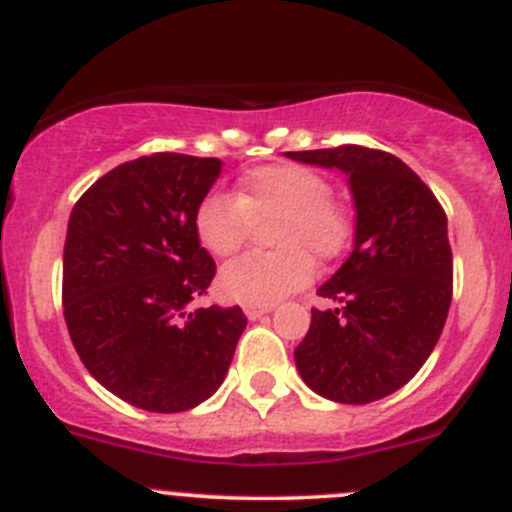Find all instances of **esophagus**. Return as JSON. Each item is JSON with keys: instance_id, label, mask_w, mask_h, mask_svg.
<instances>
[{"instance_id": "1", "label": "esophagus", "mask_w": 512, "mask_h": 512, "mask_svg": "<svg viewBox=\"0 0 512 512\" xmlns=\"http://www.w3.org/2000/svg\"><path fill=\"white\" fill-rule=\"evenodd\" d=\"M270 312H272V307H250V304L245 307V314L250 319H260V317H265V314H270Z\"/></svg>"}]
</instances>
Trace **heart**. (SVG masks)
<instances>
[{"label":"heart","mask_w":512,"mask_h":512,"mask_svg":"<svg viewBox=\"0 0 512 512\" xmlns=\"http://www.w3.org/2000/svg\"><path fill=\"white\" fill-rule=\"evenodd\" d=\"M324 175L304 165H265L245 175L235 198L210 195L195 215L198 240L210 255L230 257L252 232V223H267L272 252H250L227 262L220 289L250 307H270L299 289L312 275V257L334 260L349 240V218L332 200Z\"/></svg>","instance_id":"obj_1"}]
</instances>
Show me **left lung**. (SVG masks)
<instances>
[{
    "mask_svg": "<svg viewBox=\"0 0 512 512\" xmlns=\"http://www.w3.org/2000/svg\"><path fill=\"white\" fill-rule=\"evenodd\" d=\"M285 156L342 170L356 210L352 255L317 289L339 307L312 309L294 364L314 394L371 404L414 379L443 332L453 294L446 213L391 153L339 146Z\"/></svg>",
    "mask_w": 512,
    "mask_h": 512,
    "instance_id": "obj_1",
    "label": "left lung"
}]
</instances>
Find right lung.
<instances>
[{"label":"right lung","mask_w":512,"mask_h":512,"mask_svg":"<svg viewBox=\"0 0 512 512\" xmlns=\"http://www.w3.org/2000/svg\"><path fill=\"white\" fill-rule=\"evenodd\" d=\"M218 158L153 153L98 178L74 205L64 245V317L89 374L143 411L178 414L220 389L247 319L190 312L215 262L195 215Z\"/></svg>","instance_id":"obj_1"}]
</instances>
